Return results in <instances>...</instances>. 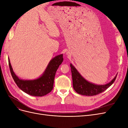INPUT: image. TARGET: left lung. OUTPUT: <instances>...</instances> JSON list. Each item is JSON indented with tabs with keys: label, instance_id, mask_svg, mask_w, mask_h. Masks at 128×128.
I'll return each mask as SVG.
<instances>
[{
	"label": "left lung",
	"instance_id": "8db88e82",
	"mask_svg": "<svg viewBox=\"0 0 128 128\" xmlns=\"http://www.w3.org/2000/svg\"><path fill=\"white\" fill-rule=\"evenodd\" d=\"M70 68L74 89L78 94L86 96H96L105 91L114 82L117 76H116L109 83L102 86H98L88 82L85 80L71 64Z\"/></svg>",
	"mask_w": 128,
	"mask_h": 128
}]
</instances>
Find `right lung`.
I'll use <instances>...</instances> for the list:
<instances>
[{
	"label": "right lung",
	"mask_w": 128,
	"mask_h": 128,
	"mask_svg": "<svg viewBox=\"0 0 128 128\" xmlns=\"http://www.w3.org/2000/svg\"><path fill=\"white\" fill-rule=\"evenodd\" d=\"M63 60L62 54L54 58L50 62L44 74L38 79L32 80L19 79L13 70L9 58L8 64L12 76L18 86L21 90L31 96H42L47 94L53 90L56 72Z\"/></svg>",
	"instance_id": "add662e5"
}]
</instances>
